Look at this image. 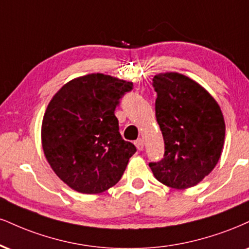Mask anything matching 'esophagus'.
Wrapping results in <instances>:
<instances>
[{"label": "esophagus", "mask_w": 249, "mask_h": 249, "mask_svg": "<svg viewBox=\"0 0 249 249\" xmlns=\"http://www.w3.org/2000/svg\"><path fill=\"white\" fill-rule=\"evenodd\" d=\"M134 145H136V147L139 149V151H142V149L143 148V140L142 139H137L136 142H134Z\"/></svg>", "instance_id": "esophagus-1"}]
</instances>
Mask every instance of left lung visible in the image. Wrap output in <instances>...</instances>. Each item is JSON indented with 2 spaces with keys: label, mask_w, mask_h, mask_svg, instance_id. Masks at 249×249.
I'll return each mask as SVG.
<instances>
[{
  "label": "left lung",
  "mask_w": 249,
  "mask_h": 249,
  "mask_svg": "<svg viewBox=\"0 0 249 249\" xmlns=\"http://www.w3.org/2000/svg\"><path fill=\"white\" fill-rule=\"evenodd\" d=\"M155 117L164 142L163 158L149 162L159 182L174 189L199 183L219 161L225 122L214 98L178 73L153 77Z\"/></svg>",
  "instance_id": "left-lung-1"
}]
</instances>
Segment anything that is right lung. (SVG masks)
Masks as SVG:
<instances>
[{
	"label": "right lung",
	"instance_id": "1",
	"mask_svg": "<svg viewBox=\"0 0 249 249\" xmlns=\"http://www.w3.org/2000/svg\"><path fill=\"white\" fill-rule=\"evenodd\" d=\"M133 83L104 74L71 80L51 100L41 142L60 179L82 194H100L122 178L137 152L119 133L116 107Z\"/></svg>",
	"mask_w": 249,
	"mask_h": 249
}]
</instances>
